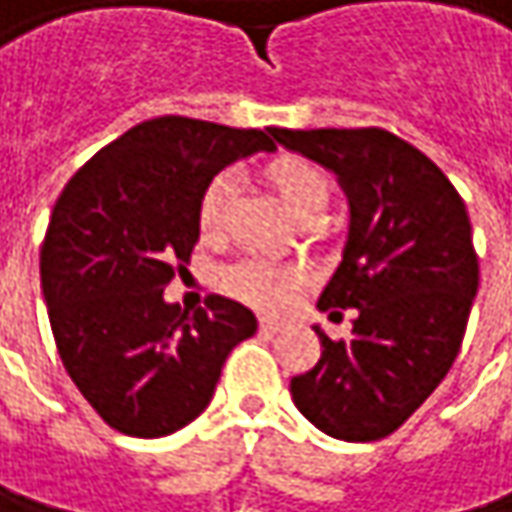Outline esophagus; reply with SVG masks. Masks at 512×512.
<instances>
[{
  "label": "esophagus",
  "instance_id": "1",
  "mask_svg": "<svg viewBox=\"0 0 512 512\" xmlns=\"http://www.w3.org/2000/svg\"><path fill=\"white\" fill-rule=\"evenodd\" d=\"M288 323L285 320H279V317H259V329L265 332V335H274L279 329H285Z\"/></svg>",
  "mask_w": 512,
  "mask_h": 512
}]
</instances>
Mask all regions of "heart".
Instances as JSON below:
<instances>
[{"label": "heart", "mask_w": 512, "mask_h": 512, "mask_svg": "<svg viewBox=\"0 0 512 512\" xmlns=\"http://www.w3.org/2000/svg\"><path fill=\"white\" fill-rule=\"evenodd\" d=\"M265 180L274 189L279 203L300 221L317 218L323 206L329 203L332 183L329 177L309 163L306 157L297 154H282L265 165ZM227 206H230V183L227 177H212L206 183L198 201V227L203 236H218L227 221ZM300 282V271L291 265H274L265 259H247L224 271V288L256 306V309H279L288 303L291 291Z\"/></svg>", "instance_id": "heart-1"}]
</instances>
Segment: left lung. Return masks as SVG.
<instances>
[{
	"mask_svg": "<svg viewBox=\"0 0 512 512\" xmlns=\"http://www.w3.org/2000/svg\"><path fill=\"white\" fill-rule=\"evenodd\" d=\"M279 145L329 168L349 201L344 259L317 309H355L352 338L320 326V361L291 399L323 434L370 443L393 434L452 370L478 256L463 198L422 151L382 128H271Z\"/></svg>",
	"mask_w": 512,
	"mask_h": 512,
	"instance_id": "obj_1",
	"label": "left lung"
}]
</instances>
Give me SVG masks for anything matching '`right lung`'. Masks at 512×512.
Segmentation results:
<instances>
[{
  "instance_id": "obj_1",
  "label": "right lung",
  "mask_w": 512,
  "mask_h": 512,
  "mask_svg": "<svg viewBox=\"0 0 512 512\" xmlns=\"http://www.w3.org/2000/svg\"><path fill=\"white\" fill-rule=\"evenodd\" d=\"M271 128L186 116L142 122L75 171L40 250V285L60 361L110 428L165 437L201 417L221 367L256 317L209 294L195 314L165 285L198 244V201L230 163L274 151Z\"/></svg>"
}]
</instances>
